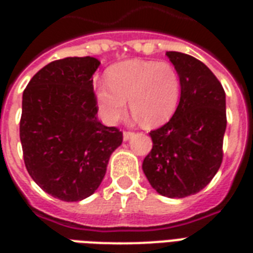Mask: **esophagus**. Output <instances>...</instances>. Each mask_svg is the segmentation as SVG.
<instances>
[{
  "label": "esophagus",
  "instance_id": "obj_1",
  "mask_svg": "<svg viewBox=\"0 0 253 253\" xmlns=\"http://www.w3.org/2000/svg\"><path fill=\"white\" fill-rule=\"evenodd\" d=\"M132 135H134V132H131V131H123V140H125V142L130 140Z\"/></svg>",
  "mask_w": 253,
  "mask_h": 253
}]
</instances>
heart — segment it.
<instances>
[{
  "label": "heart",
  "mask_w": 253,
  "mask_h": 253,
  "mask_svg": "<svg viewBox=\"0 0 253 253\" xmlns=\"http://www.w3.org/2000/svg\"><path fill=\"white\" fill-rule=\"evenodd\" d=\"M181 97L178 72L167 61L132 59L113 65L107 83L95 86L98 110L107 123H117L127 111L148 126H159L174 114Z\"/></svg>",
  "instance_id": "1"
}]
</instances>
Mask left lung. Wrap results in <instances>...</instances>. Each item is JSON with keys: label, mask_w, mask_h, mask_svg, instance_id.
Wrapping results in <instances>:
<instances>
[{"label": "left lung", "mask_w": 253, "mask_h": 253, "mask_svg": "<svg viewBox=\"0 0 253 253\" xmlns=\"http://www.w3.org/2000/svg\"><path fill=\"white\" fill-rule=\"evenodd\" d=\"M166 55L180 76V102L169 122L150 132L154 146L142 168L159 194L184 198L202 190L222 164L226 94L202 61L176 51Z\"/></svg>", "instance_id": "8db88e82"}]
</instances>
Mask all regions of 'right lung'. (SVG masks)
Returning a JSON list of instances; mask_svg holds the SVG:
<instances>
[{
	"instance_id": "add662e5",
	"label": "right lung",
	"mask_w": 253,
	"mask_h": 253,
	"mask_svg": "<svg viewBox=\"0 0 253 253\" xmlns=\"http://www.w3.org/2000/svg\"><path fill=\"white\" fill-rule=\"evenodd\" d=\"M95 57L49 63L30 80L19 123L27 172L45 193L65 202L91 196L102 182L122 132L97 119Z\"/></svg>"
}]
</instances>
